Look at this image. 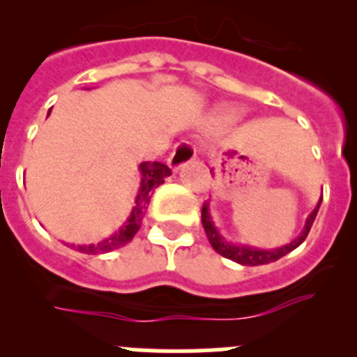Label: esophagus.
<instances>
[{
	"label": "esophagus",
	"mask_w": 357,
	"mask_h": 357,
	"mask_svg": "<svg viewBox=\"0 0 357 357\" xmlns=\"http://www.w3.org/2000/svg\"><path fill=\"white\" fill-rule=\"evenodd\" d=\"M195 145H193L192 142H188V139H181L179 143H176L171 155H169V165H171L172 169H179L183 167V165L190 164L192 160H195Z\"/></svg>",
	"instance_id": "obj_1"
}]
</instances>
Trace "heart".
Listing matches in <instances>:
<instances>
[{
	"label": "heart",
	"mask_w": 357,
	"mask_h": 357,
	"mask_svg": "<svg viewBox=\"0 0 357 357\" xmlns=\"http://www.w3.org/2000/svg\"><path fill=\"white\" fill-rule=\"evenodd\" d=\"M233 117H235V112L229 110V109H226V110L219 112V115L214 119V121H215V124H225V122L231 121Z\"/></svg>",
	"instance_id": "obj_1"
}]
</instances>
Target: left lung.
Instances as JSON below:
<instances>
[{
  "label": "left lung",
  "mask_w": 357,
  "mask_h": 357,
  "mask_svg": "<svg viewBox=\"0 0 357 357\" xmlns=\"http://www.w3.org/2000/svg\"><path fill=\"white\" fill-rule=\"evenodd\" d=\"M323 200V199H321ZM321 200H319L318 207L311 212V215L305 221V228L304 231L298 235V238H295L294 242L289 243V245L282 247V248H275V250H261V248H254V247H245V245H233V243L226 242L221 235L218 233V229L214 228L211 221V215H208V205L204 204L202 205V226L205 229V235H207L208 243H211L212 248H214L218 254H221L222 257L231 259V261L238 262V264L243 266H261V264H269V262H275L278 259H282L283 255H287L289 252L294 250L307 238L309 229H311L312 222H314L316 214H318V208L321 205Z\"/></svg>",
  "instance_id": "obj_1"
}]
</instances>
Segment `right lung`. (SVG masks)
I'll return each mask as SVG.
<instances>
[{"label":"right lung","mask_w":357,"mask_h":357,"mask_svg":"<svg viewBox=\"0 0 357 357\" xmlns=\"http://www.w3.org/2000/svg\"><path fill=\"white\" fill-rule=\"evenodd\" d=\"M139 171H142V186H139L138 197H136L135 208H132L131 215L126 221V225L119 229V233H115L110 238L103 240V242L96 243V245L77 247L79 252H86V254H105V252H110L114 248H119L121 245H124V243L131 242L132 236L136 235V231L142 226L145 208L150 204V199H152L155 188L164 183V179L167 176L172 174L169 165L162 164V162H143L139 165Z\"/></svg>","instance_id":"1"}]
</instances>
